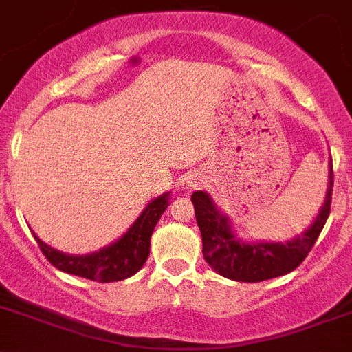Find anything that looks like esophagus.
Returning <instances> with one entry per match:
<instances>
[{"label":"esophagus","mask_w":352,"mask_h":352,"mask_svg":"<svg viewBox=\"0 0 352 352\" xmlns=\"http://www.w3.org/2000/svg\"><path fill=\"white\" fill-rule=\"evenodd\" d=\"M204 183V179L200 178V176H197V174H193V176H190L188 179H186V186H188L190 190H195L197 186H200Z\"/></svg>","instance_id":"34e87169"}]
</instances>
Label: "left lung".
I'll list each match as a JSON object with an SVG mask.
<instances>
[{"mask_svg":"<svg viewBox=\"0 0 352 352\" xmlns=\"http://www.w3.org/2000/svg\"><path fill=\"white\" fill-rule=\"evenodd\" d=\"M329 167V185L323 206L309 228L287 242L242 240L233 230L230 217L217 209L209 193H193L192 204L195 207L197 224L202 233V254L207 264L224 278L247 283L276 278L296 270L313 249L329 219L333 188L332 160Z\"/></svg>","mask_w":352,"mask_h":352,"instance_id":"left-lung-1","label":"left lung"}]
</instances>
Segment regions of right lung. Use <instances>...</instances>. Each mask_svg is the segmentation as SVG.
<instances>
[{"mask_svg":"<svg viewBox=\"0 0 352 352\" xmlns=\"http://www.w3.org/2000/svg\"><path fill=\"white\" fill-rule=\"evenodd\" d=\"M169 195L170 192H166L150 200L142 214L136 217L135 223L129 226L128 232L116 242L91 254H85V256L65 254L50 247L48 243L38 239L36 233L34 239L46 259L63 273L76 274L93 282H120L138 273L148 259L150 239H152L157 221L169 206Z\"/></svg>","mask_w":352,"mask_h":352,"instance_id":"1","label":"right lung"}]
</instances>
